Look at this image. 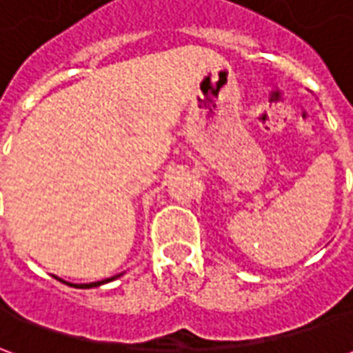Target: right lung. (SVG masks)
Returning <instances> with one entry per match:
<instances>
[{"instance_id":"obj_1","label":"right lung","mask_w":353,"mask_h":353,"mask_svg":"<svg viewBox=\"0 0 353 353\" xmlns=\"http://www.w3.org/2000/svg\"><path fill=\"white\" fill-rule=\"evenodd\" d=\"M121 274H117V276H113V278H108V280H100V281H92V283H81V285H75V283H70V285H73V288H98V285H103V283H108V281H113L115 278H119ZM57 280L64 281L62 278H58V276H54ZM64 283H68V281H64Z\"/></svg>"}]
</instances>
